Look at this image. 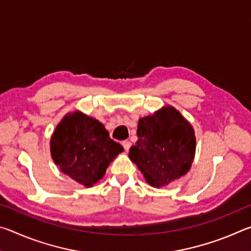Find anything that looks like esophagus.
<instances>
[{
	"mask_svg": "<svg viewBox=\"0 0 251 251\" xmlns=\"http://www.w3.org/2000/svg\"><path fill=\"white\" fill-rule=\"evenodd\" d=\"M130 145H131V144H130V142H128V141H124V142H123V146H124V150H125L126 151H128Z\"/></svg>",
	"mask_w": 251,
	"mask_h": 251,
	"instance_id": "obj_1",
	"label": "esophagus"
}]
</instances>
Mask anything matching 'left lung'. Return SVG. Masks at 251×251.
I'll list each match as a JSON object with an SVG mask.
<instances>
[{
    "label": "left lung",
    "mask_w": 251,
    "mask_h": 251,
    "mask_svg": "<svg viewBox=\"0 0 251 251\" xmlns=\"http://www.w3.org/2000/svg\"><path fill=\"white\" fill-rule=\"evenodd\" d=\"M138 141L129 150V159L145 180L160 188L189 172L196 152L192 124L174 106L167 105L139 118Z\"/></svg>",
    "instance_id": "1"
}]
</instances>
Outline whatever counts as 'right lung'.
Wrapping results in <instances>:
<instances>
[{
  "label": "right lung",
  "mask_w": 251,
  "mask_h": 251,
  "mask_svg": "<svg viewBox=\"0 0 251 251\" xmlns=\"http://www.w3.org/2000/svg\"><path fill=\"white\" fill-rule=\"evenodd\" d=\"M50 156L59 171L84 187L94 186L124 148L100 121L80 112L67 113L50 141Z\"/></svg>",
  "instance_id": "right-lung-1"
}]
</instances>
